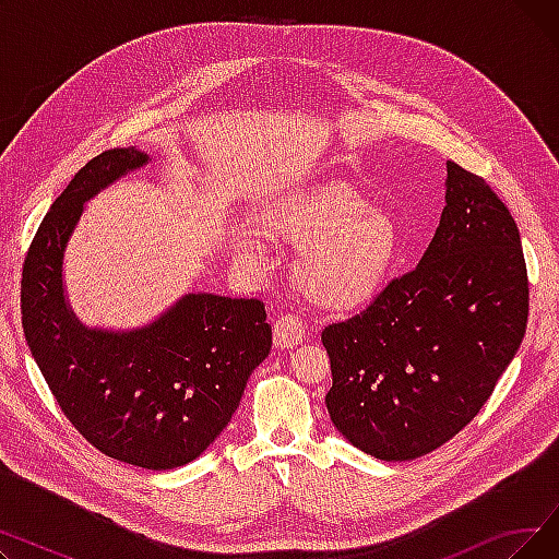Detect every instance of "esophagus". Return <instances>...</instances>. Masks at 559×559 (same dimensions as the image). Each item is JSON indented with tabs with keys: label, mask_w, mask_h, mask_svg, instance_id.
Listing matches in <instances>:
<instances>
[{
	"label": "esophagus",
	"mask_w": 559,
	"mask_h": 559,
	"mask_svg": "<svg viewBox=\"0 0 559 559\" xmlns=\"http://www.w3.org/2000/svg\"><path fill=\"white\" fill-rule=\"evenodd\" d=\"M306 340V324L297 314H281L274 324V344L278 348H292Z\"/></svg>",
	"instance_id": "34e87169"
}]
</instances>
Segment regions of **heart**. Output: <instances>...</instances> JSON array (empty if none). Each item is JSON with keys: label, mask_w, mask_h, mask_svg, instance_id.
I'll list each match as a JSON object with an SVG mask.
<instances>
[{"label": "heart", "mask_w": 559, "mask_h": 559, "mask_svg": "<svg viewBox=\"0 0 559 559\" xmlns=\"http://www.w3.org/2000/svg\"><path fill=\"white\" fill-rule=\"evenodd\" d=\"M264 224L292 247H309L299 260L297 281L314 306L329 310L371 299L401 251L396 219L346 183H324L283 199ZM240 253L260 262V240L245 238Z\"/></svg>", "instance_id": "b5f03b06"}]
</instances>
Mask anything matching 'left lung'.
Listing matches in <instances>:
<instances>
[{
    "label": "left lung",
    "mask_w": 559,
    "mask_h": 559,
    "mask_svg": "<svg viewBox=\"0 0 559 559\" xmlns=\"http://www.w3.org/2000/svg\"><path fill=\"white\" fill-rule=\"evenodd\" d=\"M447 209L419 267L321 331L335 428L388 462L444 447L491 396L527 324L519 228L483 176L447 163Z\"/></svg>",
    "instance_id": "8db88e82"
}]
</instances>
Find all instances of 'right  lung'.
Wrapping results in <instances>:
<instances>
[{"label": "right lung", "instance_id": "add662e5", "mask_svg": "<svg viewBox=\"0 0 559 559\" xmlns=\"http://www.w3.org/2000/svg\"><path fill=\"white\" fill-rule=\"evenodd\" d=\"M146 163L108 150L61 192L22 264V329L68 421L127 464L174 468L192 462L228 426L251 371L270 356L272 326L260 299L188 295L152 326L87 331L63 299L61 264L83 203Z\"/></svg>", "mask_w": 559, "mask_h": 559}]
</instances>
